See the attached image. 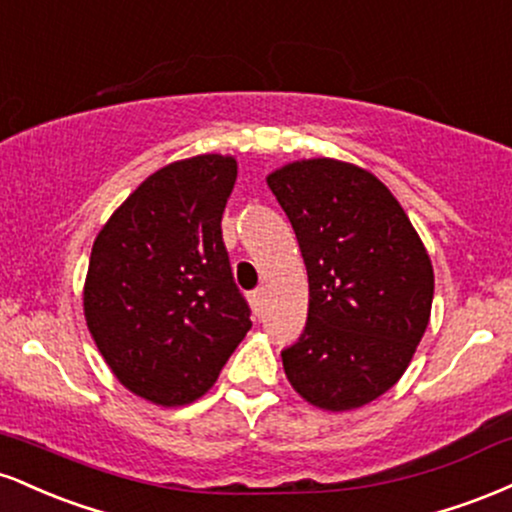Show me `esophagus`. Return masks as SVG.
Instances as JSON below:
<instances>
[{
	"label": "esophagus",
	"mask_w": 512,
	"mask_h": 512,
	"mask_svg": "<svg viewBox=\"0 0 512 512\" xmlns=\"http://www.w3.org/2000/svg\"><path fill=\"white\" fill-rule=\"evenodd\" d=\"M262 301H264L262 291H252L250 293V305H252V310H255L257 317H260V313H262Z\"/></svg>",
	"instance_id": "esophagus-1"
}]
</instances>
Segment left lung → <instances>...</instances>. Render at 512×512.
Here are the masks:
<instances>
[{"mask_svg": "<svg viewBox=\"0 0 512 512\" xmlns=\"http://www.w3.org/2000/svg\"><path fill=\"white\" fill-rule=\"evenodd\" d=\"M308 272V320L281 351L305 402L351 411L404 375L431 320L433 264L407 211L373 173L301 158L267 175Z\"/></svg>", "mask_w": 512, "mask_h": 512, "instance_id": "left-lung-1", "label": "left lung"}]
</instances>
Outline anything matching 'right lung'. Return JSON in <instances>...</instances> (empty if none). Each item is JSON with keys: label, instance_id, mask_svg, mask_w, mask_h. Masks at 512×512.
I'll return each instance as SVG.
<instances>
[{"label": "right lung", "instance_id": "right-lung-1", "mask_svg": "<svg viewBox=\"0 0 512 512\" xmlns=\"http://www.w3.org/2000/svg\"><path fill=\"white\" fill-rule=\"evenodd\" d=\"M236 178L233 156L168 163L93 240L84 281L88 332L115 378L146 402H195L252 327L221 238Z\"/></svg>", "mask_w": 512, "mask_h": 512}]
</instances>
